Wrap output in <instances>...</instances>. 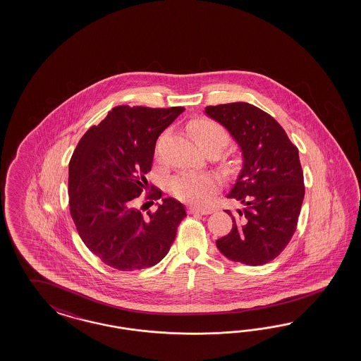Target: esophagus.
I'll return each instance as SVG.
<instances>
[{
	"instance_id": "1",
	"label": "esophagus",
	"mask_w": 361,
	"mask_h": 361,
	"mask_svg": "<svg viewBox=\"0 0 361 361\" xmlns=\"http://www.w3.org/2000/svg\"><path fill=\"white\" fill-rule=\"evenodd\" d=\"M189 212L193 213V214L196 213V214H204V216H207V214H210V213L213 212V209L207 208V207H204V208H202V207H190Z\"/></svg>"
}]
</instances>
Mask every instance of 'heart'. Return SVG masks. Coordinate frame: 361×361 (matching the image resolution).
<instances>
[{
	"instance_id": "heart-1",
	"label": "heart",
	"mask_w": 361,
	"mask_h": 361,
	"mask_svg": "<svg viewBox=\"0 0 361 361\" xmlns=\"http://www.w3.org/2000/svg\"><path fill=\"white\" fill-rule=\"evenodd\" d=\"M190 132L197 145L204 151L221 152L229 142V135L217 121L198 119L190 124ZM217 181L208 175L183 173L172 183V190L181 200L201 202L217 190Z\"/></svg>"
}]
</instances>
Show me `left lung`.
Returning <instances> with one entry per match:
<instances>
[{
	"mask_svg": "<svg viewBox=\"0 0 361 361\" xmlns=\"http://www.w3.org/2000/svg\"><path fill=\"white\" fill-rule=\"evenodd\" d=\"M205 115L229 131L242 168L228 198L240 201L229 234L216 240L228 259L261 266L276 258L294 235L305 198L298 148L281 124L262 109L235 102L208 106Z\"/></svg>",
	"mask_w": 361,
	"mask_h": 361,
	"instance_id": "1",
	"label": "left lung"
}]
</instances>
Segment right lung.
Returning <instances> with one entry per match:
<instances>
[{"label":"right lung","instance_id":"obj_1","mask_svg":"<svg viewBox=\"0 0 361 361\" xmlns=\"http://www.w3.org/2000/svg\"><path fill=\"white\" fill-rule=\"evenodd\" d=\"M184 109L118 106L83 135L71 156V217L88 250L116 270L160 262L186 216L185 207L172 197L157 202L153 213L139 209L140 195L149 189L145 204L161 198L144 175L152 168L157 137Z\"/></svg>","mask_w":361,"mask_h":361}]
</instances>
